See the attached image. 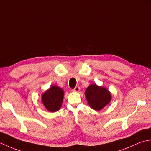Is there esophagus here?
Listing matches in <instances>:
<instances>
[{
  "mask_svg": "<svg viewBox=\"0 0 151 151\" xmlns=\"http://www.w3.org/2000/svg\"><path fill=\"white\" fill-rule=\"evenodd\" d=\"M79 90H80V88H79V86H76V87H75L74 89H73V92H79Z\"/></svg>",
  "mask_w": 151,
  "mask_h": 151,
  "instance_id": "34e87169",
  "label": "esophagus"
}]
</instances>
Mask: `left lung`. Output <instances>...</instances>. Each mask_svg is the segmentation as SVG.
<instances>
[{
	"mask_svg": "<svg viewBox=\"0 0 151 151\" xmlns=\"http://www.w3.org/2000/svg\"><path fill=\"white\" fill-rule=\"evenodd\" d=\"M86 99L90 108L99 111L111 101V93L105 87L92 83L85 92Z\"/></svg>",
	"mask_w": 151,
	"mask_h": 151,
	"instance_id": "obj_1",
	"label": "left lung"
}]
</instances>
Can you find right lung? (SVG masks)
Wrapping results in <instances>:
<instances>
[{"instance_id": "right-lung-1", "label": "right lung", "mask_w": 151, "mask_h": 151, "mask_svg": "<svg viewBox=\"0 0 151 151\" xmlns=\"http://www.w3.org/2000/svg\"><path fill=\"white\" fill-rule=\"evenodd\" d=\"M64 94L61 88L53 85L42 93L41 101L48 111L55 112L61 109Z\"/></svg>"}]
</instances>
